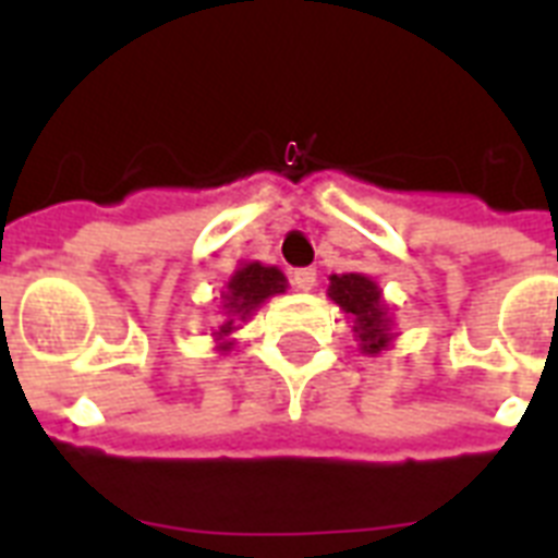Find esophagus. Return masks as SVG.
Masks as SVG:
<instances>
[{
	"label": "esophagus",
	"instance_id": "esophagus-1",
	"mask_svg": "<svg viewBox=\"0 0 558 558\" xmlns=\"http://www.w3.org/2000/svg\"><path fill=\"white\" fill-rule=\"evenodd\" d=\"M292 287L301 292H310L315 287V269H295L292 271Z\"/></svg>",
	"mask_w": 558,
	"mask_h": 558
}]
</instances>
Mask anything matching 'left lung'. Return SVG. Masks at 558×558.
I'll use <instances>...</instances> for the list:
<instances>
[{
    "mask_svg": "<svg viewBox=\"0 0 558 558\" xmlns=\"http://www.w3.org/2000/svg\"><path fill=\"white\" fill-rule=\"evenodd\" d=\"M330 298L356 318V332L365 353H379L388 348L390 332L388 318H385V304H381L379 287L365 275H332Z\"/></svg>",
    "mask_w": 558,
    "mask_h": 558,
    "instance_id": "8db88e82",
    "label": "left lung"
}]
</instances>
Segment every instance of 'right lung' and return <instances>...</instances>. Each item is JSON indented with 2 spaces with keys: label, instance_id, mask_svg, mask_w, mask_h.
I'll return each instance as SVG.
<instances>
[{
  "label": "right lung",
  "instance_id": "obj_1",
  "mask_svg": "<svg viewBox=\"0 0 558 558\" xmlns=\"http://www.w3.org/2000/svg\"><path fill=\"white\" fill-rule=\"evenodd\" d=\"M283 289H287V278H283L275 266L245 263L243 269H236L234 278L228 280L226 310L234 315V318L222 324L217 336H228V332L234 330V322H243L254 306L263 304L269 295H278V292H283ZM228 344H231V341H226L222 350H228Z\"/></svg>",
  "mask_w": 558,
  "mask_h": 558
}]
</instances>
